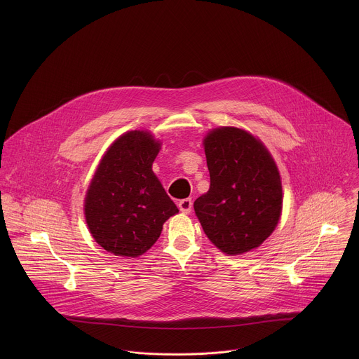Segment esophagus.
Returning a JSON list of instances; mask_svg holds the SVG:
<instances>
[{
    "instance_id": "1",
    "label": "esophagus",
    "mask_w": 359,
    "mask_h": 359,
    "mask_svg": "<svg viewBox=\"0 0 359 359\" xmlns=\"http://www.w3.org/2000/svg\"><path fill=\"white\" fill-rule=\"evenodd\" d=\"M178 207L185 214L191 212L192 211V199H182V201H180L178 202Z\"/></svg>"
}]
</instances>
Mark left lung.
<instances>
[{
    "instance_id": "1",
    "label": "left lung",
    "mask_w": 359,
    "mask_h": 359,
    "mask_svg": "<svg viewBox=\"0 0 359 359\" xmlns=\"http://www.w3.org/2000/svg\"><path fill=\"white\" fill-rule=\"evenodd\" d=\"M210 189L195 201L207 238L236 256L258 248L276 228L282 182L268 149L250 133L219 127L205 137Z\"/></svg>"
}]
</instances>
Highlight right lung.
I'll list each match as a JSON object with an SVG mask.
<instances>
[{"label":"right lung","instance_id":"right-lung-1","mask_svg":"<svg viewBox=\"0 0 359 359\" xmlns=\"http://www.w3.org/2000/svg\"><path fill=\"white\" fill-rule=\"evenodd\" d=\"M160 142L128 131L107 149L88 187L84 214L95 242L114 256L144 255L178 212L152 170Z\"/></svg>","mask_w":359,"mask_h":359}]
</instances>
